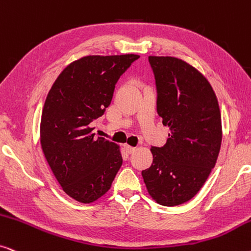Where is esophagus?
Returning a JSON list of instances; mask_svg holds the SVG:
<instances>
[{
  "label": "esophagus",
  "mask_w": 251,
  "mask_h": 251,
  "mask_svg": "<svg viewBox=\"0 0 251 251\" xmlns=\"http://www.w3.org/2000/svg\"><path fill=\"white\" fill-rule=\"evenodd\" d=\"M125 150H126V153L130 154V153H132V152H135L136 148H132V146H130V145H125Z\"/></svg>",
  "instance_id": "34e87169"
}]
</instances>
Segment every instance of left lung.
Listing matches in <instances>:
<instances>
[{
  "label": "left lung",
  "mask_w": 251,
  "mask_h": 251,
  "mask_svg": "<svg viewBox=\"0 0 251 251\" xmlns=\"http://www.w3.org/2000/svg\"><path fill=\"white\" fill-rule=\"evenodd\" d=\"M157 84V110L171 132L162 148L152 146L153 162L142 172L157 203L190 201L216 165L223 129L216 93L196 68L177 57L149 56Z\"/></svg>",
  "instance_id": "8db88e82"
}]
</instances>
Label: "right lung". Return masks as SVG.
I'll return each instance as SVG.
<instances>
[{
    "mask_svg": "<svg viewBox=\"0 0 251 251\" xmlns=\"http://www.w3.org/2000/svg\"><path fill=\"white\" fill-rule=\"evenodd\" d=\"M138 57H80L64 68L47 94L40 122L42 152L64 193L80 203L103 196L122 166L120 146L94 137L91 123L105 113L120 76Z\"/></svg>",
    "mask_w": 251,
    "mask_h": 251,
    "instance_id": "obj_1",
    "label": "right lung"
}]
</instances>
